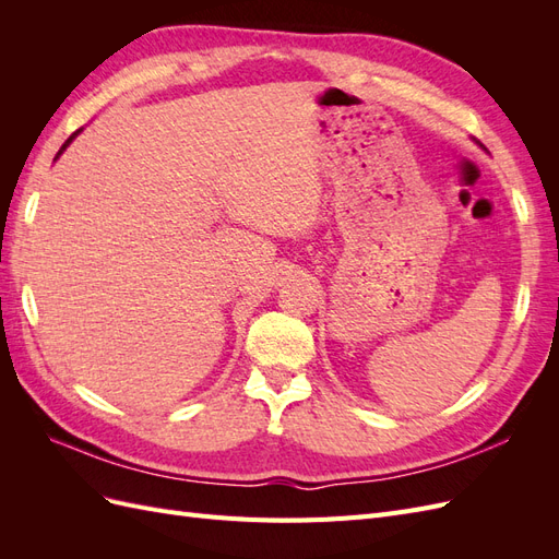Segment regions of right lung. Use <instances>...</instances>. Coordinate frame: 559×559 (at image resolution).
Wrapping results in <instances>:
<instances>
[{
    "label": "right lung",
    "instance_id": "add662e5",
    "mask_svg": "<svg viewBox=\"0 0 559 559\" xmlns=\"http://www.w3.org/2000/svg\"><path fill=\"white\" fill-rule=\"evenodd\" d=\"M79 132H81V130H76V132H72V134H70V140H67V142H64V144H62V148H60V151H58V156H60V154H62V151H64V148H67V146H70V142H72V140H74V138H76V134H79Z\"/></svg>",
    "mask_w": 559,
    "mask_h": 559
}]
</instances>
